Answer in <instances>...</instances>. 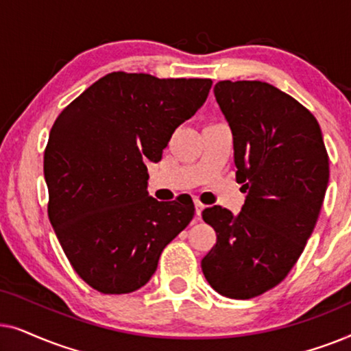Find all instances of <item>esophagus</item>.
<instances>
[{"instance_id":"obj_1","label":"esophagus","mask_w":351,"mask_h":351,"mask_svg":"<svg viewBox=\"0 0 351 351\" xmlns=\"http://www.w3.org/2000/svg\"><path fill=\"white\" fill-rule=\"evenodd\" d=\"M204 204L199 203V201H195V210H196V219H201V213H203Z\"/></svg>"}]
</instances>
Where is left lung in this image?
Instances as JSON below:
<instances>
[{
	"label": "left lung",
	"mask_w": 351,
	"mask_h": 351,
	"mask_svg": "<svg viewBox=\"0 0 351 351\" xmlns=\"http://www.w3.org/2000/svg\"><path fill=\"white\" fill-rule=\"evenodd\" d=\"M215 100L233 134L241 213L203 210L217 243L201 261L219 294L252 299L285 280L313 232L329 182L316 118L262 81H219Z\"/></svg>",
	"instance_id": "obj_1"
}]
</instances>
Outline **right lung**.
Returning a JSON list of instances; mask_svg holds the SVG:
<instances>
[{
	"label": "right lung",
	"instance_id": "add662e5",
	"mask_svg": "<svg viewBox=\"0 0 351 351\" xmlns=\"http://www.w3.org/2000/svg\"><path fill=\"white\" fill-rule=\"evenodd\" d=\"M210 80L114 71L76 97L49 132L47 214L75 271L102 294L145 286L195 215L191 198L148 195L147 161L208 99Z\"/></svg>",
	"mask_w": 351,
	"mask_h": 351
}]
</instances>
